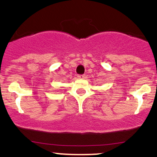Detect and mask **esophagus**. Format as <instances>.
I'll return each mask as SVG.
<instances>
[{
    "instance_id": "34e87169",
    "label": "esophagus",
    "mask_w": 157,
    "mask_h": 157,
    "mask_svg": "<svg viewBox=\"0 0 157 157\" xmlns=\"http://www.w3.org/2000/svg\"><path fill=\"white\" fill-rule=\"evenodd\" d=\"M85 77H86V75H79L78 76H77V77H78L79 79H84Z\"/></svg>"
}]
</instances>
